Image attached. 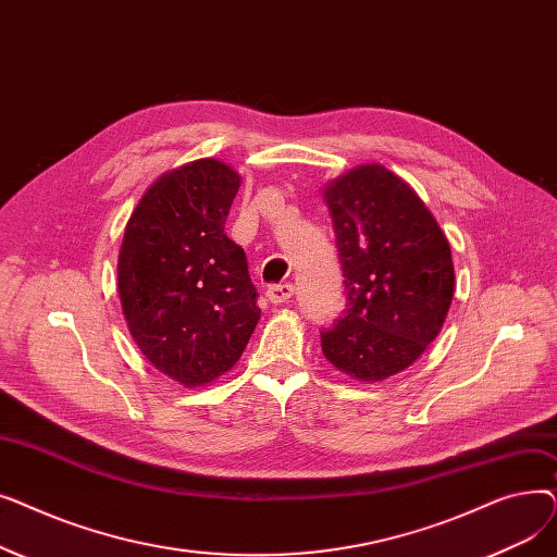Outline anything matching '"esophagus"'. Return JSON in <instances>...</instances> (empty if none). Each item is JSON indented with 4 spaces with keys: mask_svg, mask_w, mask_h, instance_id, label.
Wrapping results in <instances>:
<instances>
[{
    "mask_svg": "<svg viewBox=\"0 0 557 557\" xmlns=\"http://www.w3.org/2000/svg\"><path fill=\"white\" fill-rule=\"evenodd\" d=\"M294 290H296L294 284H275V286H269L267 296L273 305H282V302H288L290 298H294Z\"/></svg>",
    "mask_w": 557,
    "mask_h": 557,
    "instance_id": "esophagus-1",
    "label": "esophagus"
}]
</instances>
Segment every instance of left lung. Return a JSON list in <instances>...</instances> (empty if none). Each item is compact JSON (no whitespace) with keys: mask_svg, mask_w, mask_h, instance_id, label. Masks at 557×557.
<instances>
[{"mask_svg":"<svg viewBox=\"0 0 557 557\" xmlns=\"http://www.w3.org/2000/svg\"><path fill=\"white\" fill-rule=\"evenodd\" d=\"M323 198L347 309L320 345L343 374L384 382L441 334L456 286L451 248L413 187L376 162L338 175Z\"/></svg>","mask_w":557,"mask_h":557,"instance_id":"8db88e82","label":"left lung"}]
</instances>
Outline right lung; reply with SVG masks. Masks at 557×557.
I'll use <instances>...</instances> for the list:
<instances>
[{
    "label": "right lung",
    "instance_id": "1",
    "mask_svg": "<svg viewBox=\"0 0 557 557\" xmlns=\"http://www.w3.org/2000/svg\"><path fill=\"white\" fill-rule=\"evenodd\" d=\"M239 185L225 162L194 160L162 173L124 230L116 288L128 332L185 388L232 370L259 320L246 252L223 232Z\"/></svg>",
    "mask_w": 557,
    "mask_h": 557
}]
</instances>
